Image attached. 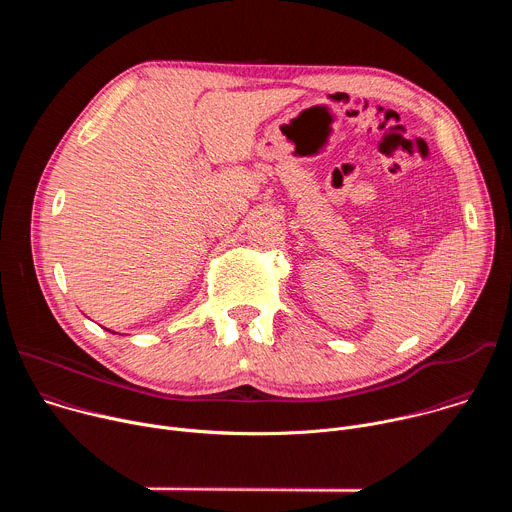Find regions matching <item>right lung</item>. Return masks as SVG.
Here are the masks:
<instances>
[{"mask_svg":"<svg viewBox=\"0 0 512 512\" xmlns=\"http://www.w3.org/2000/svg\"><path fill=\"white\" fill-rule=\"evenodd\" d=\"M113 334H115V332H113Z\"/></svg>","mask_w":512,"mask_h":512,"instance_id":"right-lung-1","label":"right lung"}]
</instances>
